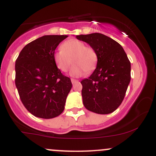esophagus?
Returning <instances> with one entry per match:
<instances>
[{
	"mask_svg": "<svg viewBox=\"0 0 156 156\" xmlns=\"http://www.w3.org/2000/svg\"><path fill=\"white\" fill-rule=\"evenodd\" d=\"M71 81H72V83L73 84H75V83H78V80H76V79H71Z\"/></svg>",
	"mask_w": 156,
	"mask_h": 156,
	"instance_id": "34e87169",
	"label": "esophagus"
}]
</instances>
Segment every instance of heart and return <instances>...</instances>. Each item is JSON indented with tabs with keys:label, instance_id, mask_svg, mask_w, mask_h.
<instances>
[{
	"label": "heart",
	"instance_id": "1",
	"mask_svg": "<svg viewBox=\"0 0 156 156\" xmlns=\"http://www.w3.org/2000/svg\"><path fill=\"white\" fill-rule=\"evenodd\" d=\"M53 59L59 70L66 73L74 64L70 70V76L79 77L92 73L98 63V55L94 48L85 45L78 39L66 41L61 45V49L53 54Z\"/></svg>",
	"mask_w": 156,
	"mask_h": 156
}]
</instances>
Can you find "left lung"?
<instances>
[{
	"label": "left lung",
	"instance_id": "left-lung-1",
	"mask_svg": "<svg viewBox=\"0 0 156 156\" xmlns=\"http://www.w3.org/2000/svg\"><path fill=\"white\" fill-rule=\"evenodd\" d=\"M98 55L96 69L80 81L83 103L87 110L108 114L117 109L124 99L130 81V62L122 47L100 33L77 35Z\"/></svg>",
	"mask_w": 156,
	"mask_h": 156
}]
</instances>
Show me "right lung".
<instances>
[{"mask_svg": "<svg viewBox=\"0 0 156 156\" xmlns=\"http://www.w3.org/2000/svg\"><path fill=\"white\" fill-rule=\"evenodd\" d=\"M67 35H45L26 44L15 62V85L23 104L31 114L52 119L63 112L72 88L53 59L55 48Z\"/></svg>", "mask_w": 156, "mask_h": 156, "instance_id": "1", "label": "right lung"}]
</instances>
